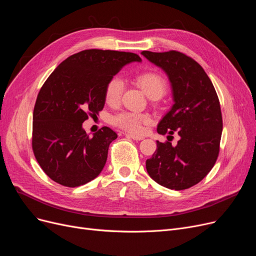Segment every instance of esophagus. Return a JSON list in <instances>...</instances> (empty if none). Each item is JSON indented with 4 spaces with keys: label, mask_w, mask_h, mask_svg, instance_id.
I'll use <instances>...</instances> for the list:
<instances>
[{
    "label": "esophagus",
    "mask_w": 256,
    "mask_h": 256,
    "mask_svg": "<svg viewBox=\"0 0 256 256\" xmlns=\"http://www.w3.org/2000/svg\"><path fill=\"white\" fill-rule=\"evenodd\" d=\"M125 136H126L127 138H132V140H144V136H136V134H130V133H125Z\"/></svg>",
    "instance_id": "34e87169"
}]
</instances>
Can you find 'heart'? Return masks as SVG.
Wrapping results in <instances>:
<instances>
[{
  "label": "heart",
  "instance_id": "obj_1",
  "mask_svg": "<svg viewBox=\"0 0 256 256\" xmlns=\"http://www.w3.org/2000/svg\"><path fill=\"white\" fill-rule=\"evenodd\" d=\"M136 82L140 88L148 96H160L166 90L164 78L156 72H146L138 76ZM124 92V81L120 77H114L108 81L105 88V101L108 105L116 106L120 103L122 94ZM151 120V116L144 114L123 112L114 118V123L131 132H140L142 124Z\"/></svg>",
  "mask_w": 256,
  "mask_h": 256
}]
</instances>
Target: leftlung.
I'll return each instance as SVG.
<instances>
[{
	"mask_svg": "<svg viewBox=\"0 0 256 256\" xmlns=\"http://www.w3.org/2000/svg\"><path fill=\"white\" fill-rule=\"evenodd\" d=\"M140 54L166 72L172 88L174 104L158 123L157 132L172 136L176 131L180 136L176 146L157 140L146 168L166 188H188L210 172L218 155L223 120L218 94L208 74L190 57L177 51Z\"/></svg>",
	"mask_w": 256,
	"mask_h": 256,
	"instance_id": "obj_1",
	"label": "left lung"
}]
</instances>
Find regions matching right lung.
Returning <instances> with one entry per match:
<instances>
[{
  "instance_id": "1",
  "label": "right lung",
  "mask_w": 256,
  "mask_h": 256,
  "mask_svg": "<svg viewBox=\"0 0 256 256\" xmlns=\"http://www.w3.org/2000/svg\"><path fill=\"white\" fill-rule=\"evenodd\" d=\"M134 62H142L134 53L84 50L66 58L44 83L33 112L32 148L57 184L80 186L102 172L118 134L103 127L90 138L82 124L103 109L108 81Z\"/></svg>"
}]
</instances>
